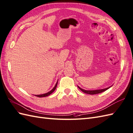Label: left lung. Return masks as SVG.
<instances>
[{
    "label": "left lung",
    "instance_id": "left-lung-1",
    "mask_svg": "<svg viewBox=\"0 0 133 133\" xmlns=\"http://www.w3.org/2000/svg\"><path fill=\"white\" fill-rule=\"evenodd\" d=\"M77 87L81 91H83V92L86 93V94H91V95L101 93L102 92H103V91H104L108 89L109 88L111 87H108L107 88H104V89H98V90H86L81 89V88L80 87H79V86H77Z\"/></svg>",
    "mask_w": 133,
    "mask_h": 133
}]
</instances>
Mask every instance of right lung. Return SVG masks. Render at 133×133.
Masks as SVG:
<instances>
[{"instance_id":"obj_1","label":"right lung","mask_w":133,"mask_h":133,"mask_svg":"<svg viewBox=\"0 0 133 133\" xmlns=\"http://www.w3.org/2000/svg\"><path fill=\"white\" fill-rule=\"evenodd\" d=\"M57 84H58V81H57V83L56 84V85L54 86V87L53 88V89H52V90H51L50 91H49V92H48V93H45V94H43L35 95V96H36V97H40V98H41V97H47V96H49L50 94H52V93L53 92V91L56 90V87H57Z\"/></svg>"}]
</instances>
